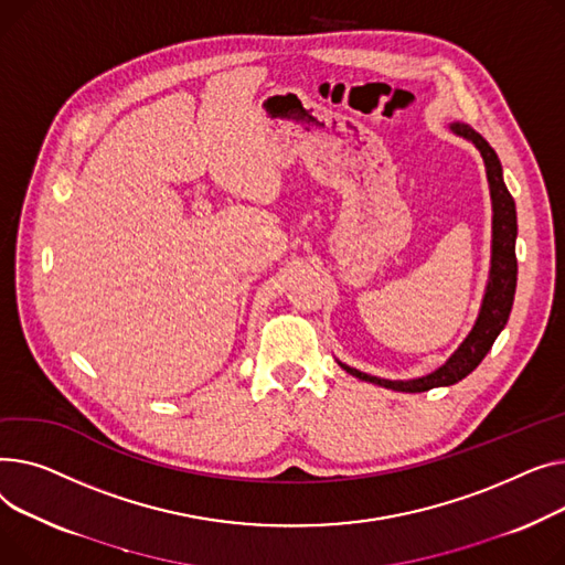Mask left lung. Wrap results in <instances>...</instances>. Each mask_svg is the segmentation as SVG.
<instances>
[{
	"mask_svg": "<svg viewBox=\"0 0 565 565\" xmlns=\"http://www.w3.org/2000/svg\"><path fill=\"white\" fill-rule=\"evenodd\" d=\"M451 131L462 139L472 141L486 163V175H488V184H490V201H492L490 278H488V287L483 294V303H481L477 323L470 330V335L462 340V344L436 372H430L422 379H411V381H387V379L364 374V372L353 370V367H349V364L340 362V367L347 374H351L360 381L387 387V390H396V392H426L430 387L454 385V383L466 379L468 374H472L479 367V362L486 358V353L490 351V347L494 344L497 335L504 330L511 308H513V296H515V285H518L515 201L504 184L500 157H497V152L490 148V143L479 135V131H475L470 125H462V122H454Z\"/></svg>",
	"mask_w": 565,
	"mask_h": 565,
	"instance_id": "1",
	"label": "left lung"
}]
</instances>
